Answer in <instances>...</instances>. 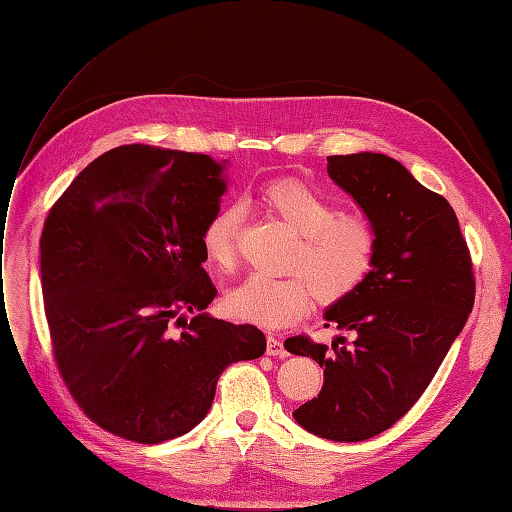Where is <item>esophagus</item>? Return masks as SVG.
<instances>
[{
  "label": "esophagus",
  "mask_w": 512,
  "mask_h": 512,
  "mask_svg": "<svg viewBox=\"0 0 512 512\" xmlns=\"http://www.w3.org/2000/svg\"><path fill=\"white\" fill-rule=\"evenodd\" d=\"M267 354H269V356H280V359H284V356H288L286 346H284V342H282L280 337H273V335L267 337Z\"/></svg>",
  "instance_id": "esophagus-1"
}]
</instances>
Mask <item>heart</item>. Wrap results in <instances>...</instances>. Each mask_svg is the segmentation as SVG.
<instances>
[{"instance_id": "obj_1", "label": "heart", "mask_w": 512, "mask_h": 512, "mask_svg": "<svg viewBox=\"0 0 512 512\" xmlns=\"http://www.w3.org/2000/svg\"><path fill=\"white\" fill-rule=\"evenodd\" d=\"M258 203L299 237L284 280L250 275L224 297L226 312L265 329H282L301 320L314 297L322 305L348 299L374 271L378 237L361 215H339L337 207L309 185L294 179L267 183ZM241 209L226 205L213 213L203 230L205 258L213 269L237 265Z\"/></svg>"}]
</instances>
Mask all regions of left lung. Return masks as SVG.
<instances>
[{
	"label": "left lung",
	"mask_w": 512,
	"mask_h": 512,
	"mask_svg": "<svg viewBox=\"0 0 512 512\" xmlns=\"http://www.w3.org/2000/svg\"><path fill=\"white\" fill-rule=\"evenodd\" d=\"M329 177L354 198L378 237L376 265L324 320L350 331L333 346L290 337L286 350L324 369L318 397L292 412L314 436L361 442L395 425L436 376L474 305L466 239L448 200L384 153L327 158Z\"/></svg>",
	"instance_id": "8db88e82"
}]
</instances>
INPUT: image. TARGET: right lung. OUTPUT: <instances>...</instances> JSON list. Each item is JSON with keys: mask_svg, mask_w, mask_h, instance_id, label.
<instances>
[{"mask_svg": "<svg viewBox=\"0 0 512 512\" xmlns=\"http://www.w3.org/2000/svg\"><path fill=\"white\" fill-rule=\"evenodd\" d=\"M226 162L123 145L81 170L44 222V314L61 378L102 429L141 444L207 416L222 371L265 354L252 324L209 316L203 230ZM190 313L193 318L188 319Z\"/></svg>", "mask_w": 512, "mask_h": 512, "instance_id": "add662e5", "label": "right lung"}]
</instances>
